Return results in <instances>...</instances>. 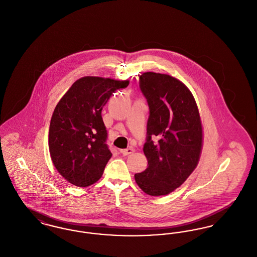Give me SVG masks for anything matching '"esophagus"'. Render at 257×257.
<instances>
[{"mask_svg":"<svg viewBox=\"0 0 257 257\" xmlns=\"http://www.w3.org/2000/svg\"><path fill=\"white\" fill-rule=\"evenodd\" d=\"M135 149L134 148H132V147H129V148H126V149H123L121 150V153H122L124 156H128V155H130V154H132V153H134Z\"/></svg>","mask_w":257,"mask_h":257,"instance_id":"esophagus-1","label":"esophagus"}]
</instances>
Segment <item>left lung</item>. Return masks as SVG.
Listing matches in <instances>:
<instances>
[{"label":"left lung","mask_w":257,"mask_h":257,"mask_svg":"<svg viewBox=\"0 0 257 257\" xmlns=\"http://www.w3.org/2000/svg\"><path fill=\"white\" fill-rule=\"evenodd\" d=\"M140 88L149 107L144 145L148 167L136 173L135 180L147 195L164 196L180 187L197 166L200 116L189 88L170 75L146 72L140 77Z\"/></svg>","instance_id":"8db88e82"}]
</instances>
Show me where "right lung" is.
Returning <instances> with one entry per match:
<instances>
[{
	"instance_id": "add662e5",
	"label": "right lung",
	"mask_w": 257,
	"mask_h": 257,
	"mask_svg": "<svg viewBox=\"0 0 257 257\" xmlns=\"http://www.w3.org/2000/svg\"><path fill=\"white\" fill-rule=\"evenodd\" d=\"M128 85L129 81L83 77L56 106L50 122V155L69 183L87 187L101 178L111 157L101 111L115 90Z\"/></svg>"
}]
</instances>
